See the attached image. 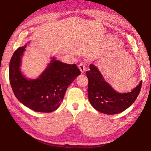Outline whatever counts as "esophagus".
<instances>
[{"instance_id":"34e87169","label":"esophagus","mask_w":151,"mask_h":151,"mask_svg":"<svg viewBox=\"0 0 151 151\" xmlns=\"http://www.w3.org/2000/svg\"><path fill=\"white\" fill-rule=\"evenodd\" d=\"M78 67H79V69L81 70V71L82 73H84L85 72L86 67V65L84 63H80V65H78Z\"/></svg>"}]
</instances>
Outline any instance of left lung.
I'll use <instances>...</instances> for the list:
<instances>
[{"instance_id":"obj_1","label":"left lung","mask_w":151,"mask_h":151,"mask_svg":"<svg viewBox=\"0 0 151 151\" xmlns=\"http://www.w3.org/2000/svg\"><path fill=\"white\" fill-rule=\"evenodd\" d=\"M86 72L88 78V99L92 106L99 112L114 115L129 108L138 96L142 81L132 91L125 93H118L105 81L102 74L93 64Z\"/></svg>"}]
</instances>
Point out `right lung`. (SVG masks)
<instances>
[{"label": "right lung", "instance_id": "right-lung-1", "mask_svg": "<svg viewBox=\"0 0 151 151\" xmlns=\"http://www.w3.org/2000/svg\"><path fill=\"white\" fill-rule=\"evenodd\" d=\"M27 46L18 48L9 62V78L12 90L16 98L31 110L45 113L55 111L62 102L68 86L81 73L75 64L63 63L52 57L37 78H27L20 68Z\"/></svg>", "mask_w": 151, "mask_h": 151}]
</instances>
